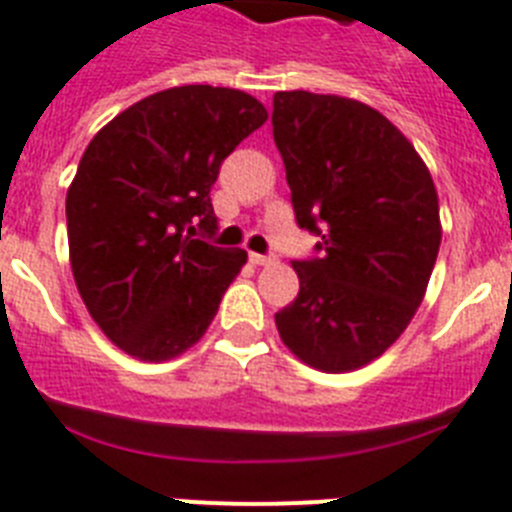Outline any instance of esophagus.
Masks as SVG:
<instances>
[{
  "label": "esophagus",
  "mask_w": 512,
  "mask_h": 512,
  "mask_svg": "<svg viewBox=\"0 0 512 512\" xmlns=\"http://www.w3.org/2000/svg\"><path fill=\"white\" fill-rule=\"evenodd\" d=\"M274 256H264V253H251V264L256 266H266V264H274Z\"/></svg>",
  "instance_id": "1"
}]
</instances>
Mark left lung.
I'll use <instances>...</instances> for the list:
<instances>
[{"label":"left lung","mask_w":512,"mask_h":512,"mask_svg":"<svg viewBox=\"0 0 512 512\" xmlns=\"http://www.w3.org/2000/svg\"><path fill=\"white\" fill-rule=\"evenodd\" d=\"M272 128L295 219L322 235V256L293 261L301 290L274 322L311 369L356 371L424 301L442 240L437 188L413 143L356 99L277 91Z\"/></svg>","instance_id":"8db88e82"}]
</instances>
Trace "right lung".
I'll list each match as a JSON object with an SVG mask.
<instances>
[{
    "instance_id": "obj_1",
    "label": "right lung",
    "mask_w": 512,
    "mask_h": 512,
    "mask_svg": "<svg viewBox=\"0 0 512 512\" xmlns=\"http://www.w3.org/2000/svg\"><path fill=\"white\" fill-rule=\"evenodd\" d=\"M266 109L238 88L177 86L107 122L67 188L75 285L101 332L138 361H170L196 345L248 261L214 232L211 185Z\"/></svg>"
}]
</instances>
